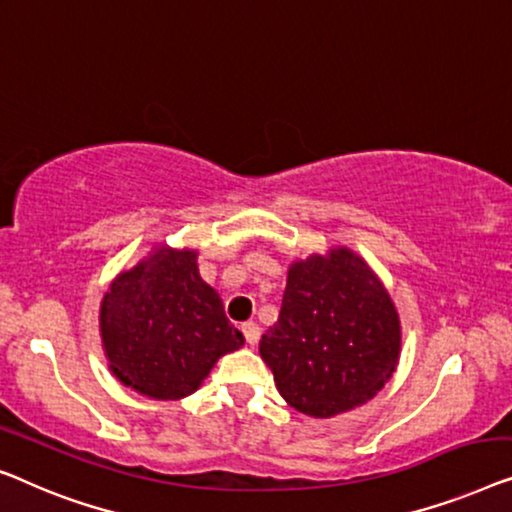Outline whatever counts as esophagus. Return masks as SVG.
<instances>
[{"label":"esophagus","instance_id":"1","mask_svg":"<svg viewBox=\"0 0 512 512\" xmlns=\"http://www.w3.org/2000/svg\"><path fill=\"white\" fill-rule=\"evenodd\" d=\"M241 331H243V336H246L248 345H255L259 341V325H257V322H246V325L241 327Z\"/></svg>","mask_w":512,"mask_h":512}]
</instances>
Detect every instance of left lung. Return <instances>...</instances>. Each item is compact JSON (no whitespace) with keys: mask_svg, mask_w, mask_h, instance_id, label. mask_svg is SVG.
I'll return each mask as SVG.
<instances>
[{"mask_svg":"<svg viewBox=\"0 0 512 512\" xmlns=\"http://www.w3.org/2000/svg\"><path fill=\"white\" fill-rule=\"evenodd\" d=\"M259 355L294 410L315 420L348 413L397 371L399 311L366 259L334 246L290 264L283 308Z\"/></svg>","mask_w":512,"mask_h":512,"instance_id":"left-lung-1","label":"left lung"}]
</instances>
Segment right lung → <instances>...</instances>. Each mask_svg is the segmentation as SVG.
<instances>
[{
  "label": "right lung",
  "instance_id": "right-lung-1",
  "mask_svg": "<svg viewBox=\"0 0 512 512\" xmlns=\"http://www.w3.org/2000/svg\"><path fill=\"white\" fill-rule=\"evenodd\" d=\"M197 255L160 243L122 269L99 304L109 369L141 397H190L220 357L246 343L227 320L220 294L201 278Z\"/></svg>",
  "mask_w": 512,
  "mask_h": 512
}]
</instances>
